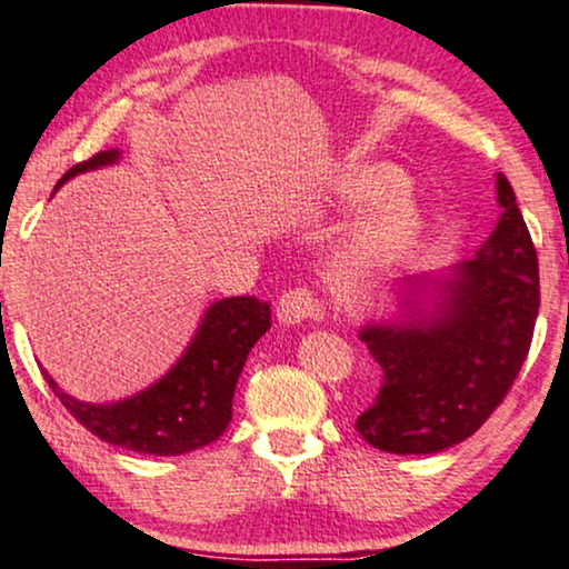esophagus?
Instances as JSON below:
<instances>
[{
  "mask_svg": "<svg viewBox=\"0 0 569 569\" xmlns=\"http://www.w3.org/2000/svg\"><path fill=\"white\" fill-rule=\"evenodd\" d=\"M327 317H330V306L311 287H292V290L282 292V298L277 303V319L282 325H300L306 319L322 322Z\"/></svg>",
  "mask_w": 569,
  "mask_h": 569,
  "instance_id": "obj_1",
  "label": "esophagus"
}]
</instances>
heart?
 <instances>
[{"label": "heart", "instance_id": "obj_1", "mask_svg": "<svg viewBox=\"0 0 569 569\" xmlns=\"http://www.w3.org/2000/svg\"><path fill=\"white\" fill-rule=\"evenodd\" d=\"M405 186L407 180L402 172L389 164L365 167L340 183V197L349 202L380 199L351 229L340 250V263L349 269L386 266L412 244L420 229V216L416 202L405 193Z\"/></svg>", "mask_w": 569, "mask_h": 569}]
</instances>
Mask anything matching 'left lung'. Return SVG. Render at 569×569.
I'll use <instances>...</instances> for the list:
<instances>
[{
    "instance_id": "obj_1",
    "label": "left lung",
    "mask_w": 569,
    "mask_h": 569,
    "mask_svg": "<svg viewBox=\"0 0 569 569\" xmlns=\"http://www.w3.org/2000/svg\"><path fill=\"white\" fill-rule=\"evenodd\" d=\"M498 204L496 231L437 287V309L359 332L383 370L378 399L357 418L367 445L429 456L463 442L522 370L540 306L538 252L506 176Z\"/></svg>"
}]
</instances>
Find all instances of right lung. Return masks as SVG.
<instances>
[{"mask_svg":"<svg viewBox=\"0 0 569 569\" xmlns=\"http://www.w3.org/2000/svg\"><path fill=\"white\" fill-rule=\"evenodd\" d=\"M117 159V149L98 151L96 157L73 164L58 186ZM269 327L271 306L266 300L252 296L216 300L178 365L146 391L113 405L79 402L60 391L44 370L42 376L77 423L103 442L143 456H183L216 442L226 431L247 353Z\"/></svg>","mask_w":569,"mask_h":569,"instance_id":"1","label":"right lung"}]
</instances>
